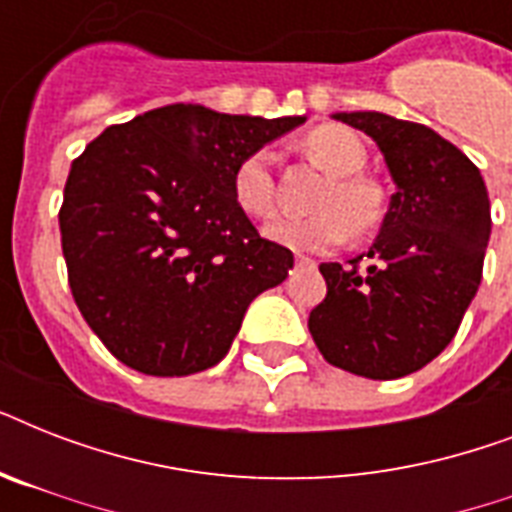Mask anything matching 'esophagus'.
I'll use <instances>...</instances> for the list:
<instances>
[{"mask_svg":"<svg viewBox=\"0 0 512 512\" xmlns=\"http://www.w3.org/2000/svg\"><path fill=\"white\" fill-rule=\"evenodd\" d=\"M297 268H316V260H311V257L305 255H297Z\"/></svg>","mask_w":512,"mask_h":512,"instance_id":"esophagus-1","label":"esophagus"}]
</instances>
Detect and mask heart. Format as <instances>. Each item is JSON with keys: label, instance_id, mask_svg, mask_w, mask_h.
<instances>
[{"label": "heart", "instance_id": "1", "mask_svg": "<svg viewBox=\"0 0 512 512\" xmlns=\"http://www.w3.org/2000/svg\"><path fill=\"white\" fill-rule=\"evenodd\" d=\"M303 151L313 162L335 177L319 201V215L284 217L265 228V236L281 247L305 255H321L340 247L350 228L356 233L372 231L382 220L380 185L361 175L366 167V146L356 132L327 124L303 140ZM233 199L252 220H265L276 209L271 151H252L233 172Z\"/></svg>", "mask_w": 512, "mask_h": 512}]
</instances>
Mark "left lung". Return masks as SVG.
<instances>
[{
	"label": "left lung",
	"mask_w": 512,
	"mask_h": 512,
	"mask_svg": "<svg viewBox=\"0 0 512 512\" xmlns=\"http://www.w3.org/2000/svg\"><path fill=\"white\" fill-rule=\"evenodd\" d=\"M380 146L396 180L380 236L366 257L321 263L327 297L308 329L332 366L396 380L430 364L452 342L476 297L492 233L478 167L425 124L377 111L335 114Z\"/></svg>",
	"instance_id": "8db88e82"
}]
</instances>
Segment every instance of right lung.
I'll use <instances>...</instances> for the list:
<instances>
[{
  "label": "right lung",
  "mask_w": 512,
  "mask_h": 512,
  "mask_svg": "<svg viewBox=\"0 0 512 512\" xmlns=\"http://www.w3.org/2000/svg\"><path fill=\"white\" fill-rule=\"evenodd\" d=\"M303 116H231L172 103L100 132L68 172L60 244L84 321L122 364L204 372L249 303L295 257L233 199V172Z\"/></svg>",
  "instance_id": "right-lung-1"
}]
</instances>
